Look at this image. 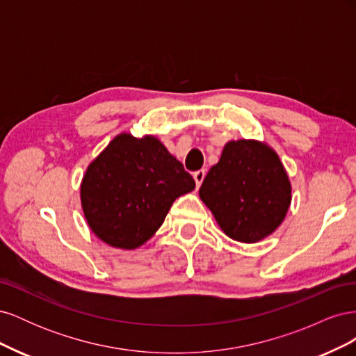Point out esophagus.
<instances>
[{"instance_id": "34e87169", "label": "esophagus", "mask_w": 356, "mask_h": 356, "mask_svg": "<svg viewBox=\"0 0 356 356\" xmlns=\"http://www.w3.org/2000/svg\"><path fill=\"white\" fill-rule=\"evenodd\" d=\"M204 175H207V170H204V169L196 170L195 175H193V177H195V181H196V186L197 187H200V184H202L203 179H204Z\"/></svg>"}]
</instances>
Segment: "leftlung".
Listing matches in <instances>:
<instances>
[{
	"label": "left lung",
	"mask_w": 356,
	"mask_h": 356,
	"mask_svg": "<svg viewBox=\"0 0 356 356\" xmlns=\"http://www.w3.org/2000/svg\"><path fill=\"white\" fill-rule=\"evenodd\" d=\"M199 196L229 238L254 243L273 233L291 203V184L277 154L258 141L225 144Z\"/></svg>",
	"instance_id": "left-lung-1"
}]
</instances>
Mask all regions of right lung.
Masks as SVG:
<instances>
[{
    "instance_id": "obj_1",
    "label": "right lung",
    "mask_w": 356,
    "mask_h": 356,
    "mask_svg": "<svg viewBox=\"0 0 356 356\" xmlns=\"http://www.w3.org/2000/svg\"><path fill=\"white\" fill-rule=\"evenodd\" d=\"M195 187L193 177L159 139L122 134L86 170L81 204L101 241L135 250L163 224L174 200Z\"/></svg>"
}]
</instances>
